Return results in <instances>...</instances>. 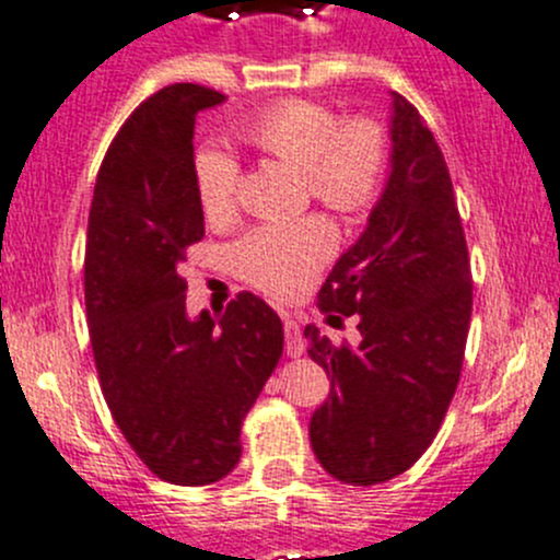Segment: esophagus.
I'll return each instance as SVG.
<instances>
[{
    "instance_id": "obj_1",
    "label": "esophagus",
    "mask_w": 560,
    "mask_h": 560,
    "mask_svg": "<svg viewBox=\"0 0 560 560\" xmlns=\"http://www.w3.org/2000/svg\"><path fill=\"white\" fill-rule=\"evenodd\" d=\"M282 326H285V351L288 357H302L304 353V337L299 320H293L291 315H282Z\"/></svg>"
}]
</instances>
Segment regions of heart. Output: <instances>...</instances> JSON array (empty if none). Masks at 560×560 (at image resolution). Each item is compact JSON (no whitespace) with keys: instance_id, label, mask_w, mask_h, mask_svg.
Here are the masks:
<instances>
[{"instance_id":"heart-1","label":"heart","mask_w":560,"mask_h":560,"mask_svg":"<svg viewBox=\"0 0 560 560\" xmlns=\"http://www.w3.org/2000/svg\"><path fill=\"white\" fill-rule=\"evenodd\" d=\"M250 147L302 168L304 190L342 214L364 212L384 187L389 147L375 121H342L331 108L310 100H282L245 121ZM203 214L223 223L236 214L240 163L218 147H203L192 163ZM337 247V231L320 214L264 223L234 247L242 280L269 296H296L315 280Z\"/></svg>"}]
</instances>
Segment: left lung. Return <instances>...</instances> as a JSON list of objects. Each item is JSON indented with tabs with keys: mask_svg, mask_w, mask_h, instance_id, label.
<instances>
[{
	"mask_svg": "<svg viewBox=\"0 0 560 560\" xmlns=\"http://www.w3.org/2000/svg\"><path fill=\"white\" fill-rule=\"evenodd\" d=\"M389 174L362 236L318 291L329 324L359 318V346L304 326L331 378L310 444L346 485L389 481L424 455L446 417L466 353L470 267L450 168L433 132L392 92Z\"/></svg>",
	"mask_w": 560,
	"mask_h": 560,
	"instance_id": "8db88e82",
	"label": "left lung"
}]
</instances>
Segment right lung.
<instances>
[{"instance_id": "obj_1", "label": "right lung", "mask_w": 560, "mask_h": 560, "mask_svg": "<svg viewBox=\"0 0 560 560\" xmlns=\"http://www.w3.org/2000/svg\"><path fill=\"white\" fill-rule=\"evenodd\" d=\"M223 100L196 84L143 100L105 152L86 234V320L110 417L143 466L185 487L236 468L242 419L282 357V320L253 293L223 315H187L179 267L203 240L192 127Z\"/></svg>"}]
</instances>
